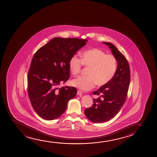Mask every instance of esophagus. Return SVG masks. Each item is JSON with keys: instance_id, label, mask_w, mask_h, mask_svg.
I'll return each instance as SVG.
<instances>
[{"instance_id": "1", "label": "esophagus", "mask_w": 157, "mask_h": 157, "mask_svg": "<svg viewBox=\"0 0 157 157\" xmlns=\"http://www.w3.org/2000/svg\"><path fill=\"white\" fill-rule=\"evenodd\" d=\"M77 95H82V91L81 90H78Z\"/></svg>"}]
</instances>
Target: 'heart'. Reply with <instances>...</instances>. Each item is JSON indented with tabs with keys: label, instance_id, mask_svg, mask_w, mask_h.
Wrapping results in <instances>:
<instances>
[{
	"label": "heart",
	"instance_id": "obj_1",
	"mask_svg": "<svg viewBox=\"0 0 157 157\" xmlns=\"http://www.w3.org/2000/svg\"><path fill=\"white\" fill-rule=\"evenodd\" d=\"M81 59L76 55L71 56L69 61L70 70L74 75L80 72L82 65L89 67L88 75L80 76L71 82L72 86L82 90H88L96 84L102 86L114 77L117 63L115 56L106 54L97 48L87 50L82 52Z\"/></svg>",
	"mask_w": 157,
	"mask_h": 157
}]
</instances>
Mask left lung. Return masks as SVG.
Returning <instances> with one entry per match:
<instances>
[{
    "label": "left lung",
    "instance_id": "left-lung-1",
    "mask_svg": "<svg viewBox=\"0 0 157 157\" xmlns=\"http://www.w3.org/2000/svg\"><path fill=\"white\" fill-rule=\"evenodd\" d=\"M102 43L108 46L115 57L117 67L113 79L93 92L100 97L93 99L92 107L85 110L86 117L94 123L108 122L116 116L125 101L130 80L129 63L124 56L112 43Z\"/></svg>",
    "mask_w": 157,
    "mask_h": 157
}]
</instances>
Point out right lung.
Segmentation results:
<instances>
[{"instance_id": "1", "label": "right lung", "mask_w": 157, "mask_h": 157, "mask_svg": "<svg viewBox=\"0 0 157 157\" xmlns=\"http://www.w3.org/2000/svg\"><path fill=\"white\" fill-rule=\"evenodd\" d=\"M87 41L55 37L34 54L28 71V92L33 107L42 118H58L64 113L68 101L75 97V87L58 86L70 78V58Z\"/></svg>"}]
</instances>
